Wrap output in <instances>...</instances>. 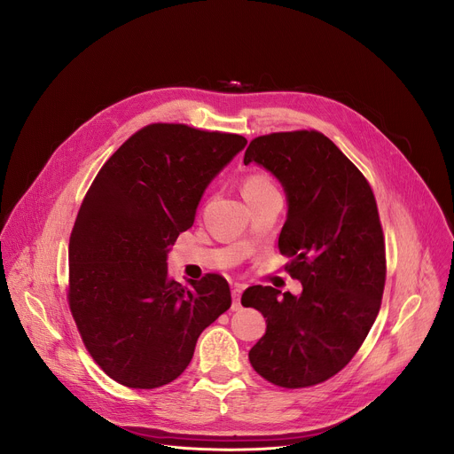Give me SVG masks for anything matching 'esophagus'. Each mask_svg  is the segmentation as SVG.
I'll return each instance as SVG.
<instances>
[{"label": "esophagus", "instance_id": "34e87169", "mask_svg": "<svg viewBox=\"0 0 454 454\" xmlns=\"http://www.w3.org/2000/svg\"><path fill=\"white\" fill-rule=\"evenodd\" d=\"M242 291H244V286H240V284L233 286V289H231V298H233L231 309H233V310H239V309H240V294H242Z\"/></svg>", "mask_w": 454, "mask_h": 454}]
</instances>
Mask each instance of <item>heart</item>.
<instances>
[{"label":"heart","mask_w":454,"mask_h":454,"mask_svg":"<svg viewBox=\"0 0 454 454\" xmlns=\"http://www.w3.org/2000/svg\"><path fill=\"white\" fill-rule=\"evenodd\" d=\"M270 192H277V188L266 172H249L242 179V196L246 201L264 196V193Z\"/></svg>","instance_id":"heart-1"}]
</instances>
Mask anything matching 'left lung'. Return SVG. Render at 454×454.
Wrapping results in <instances>:
<instances>
[{
  "mask_svg": "<svg viewBox=\"0 0 454 454\" xmlns=\"http://www.w3.org/2000/svg\"><path fill=\"white\" fill-rule=\"evenodd\" d=\"M251 161L287 193L278 249L303 291L282 298L271 286L244 291L242 305L268 323L249 363L275 386H314L350 363L379 314L386 251L377 203L361 170L312 129L251 140L244 163Z\"/></svg>",
  "mask_w": 454,
  "mask_h": 454,
  "instance_id": "1",
  "label": "left lung"
}]
</instances>
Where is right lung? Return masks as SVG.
<instances>
[{"label":"right lung","instance_id":"1","mask_svg":"<svg viewBox=\"0 0 454 454\" xmlns=\"http://www.w3.org/2000/svg\"><path fill=\"white\" fill-rule=\"evenodd\" d=\"M246 144L240 135L151 123L93 179L70 237L68 303L86 350L113 380L140 390L172 382L201 333L230 309L224 277L181 286L167 253Z\"/></svg>","mask_w":454,"mask_h":454}]
</instances>
